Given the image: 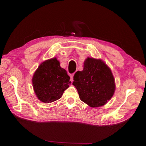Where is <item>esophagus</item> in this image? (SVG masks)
I'll return each mask as SVG.
<instances>
[{
	"mask_svg": "<svg viewBox=\"0 0 146 146\" xmlns=\"http://www.w3.org/2000/svg\"><path fill=\"white\" fill-rule=\"evenodd\" d=\"M73 76H74V73L73 74H70V81L73 82Z\"/></svg>",
	"mask_w": 146,
	"mask_h": 146,
	"instance_id": "1",
	"label": "esophagus"
}]
</instances>
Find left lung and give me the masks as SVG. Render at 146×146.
<instances>
[{"label": "left lung", "instance_id": "1", "mask_svg": "<svg viewBox=\"0 0 146 146\" xmlns=\"http://www.w3.org/2000/svg\"><path fill=\"white\" fill-rule=\"evenodd\" d=\"M80 100L91 107L103 106L114 94V78L110 69L100 60L88 58L83 70L73 76Z\"/></svg>", "mask_w": 146, "mask_h": 146}]
</instances>
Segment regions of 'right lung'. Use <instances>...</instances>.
<instances>
[{
    "label": "right lung",
    "instance_id": "obj_1",
    "mask_svg": "<svg viewBox=\"0 0 146 146\" xmlns=\"http://www.w3.org/2000/svg\"><path fill=\"white\" fill-rule=\"evenodd\" d=\"M66 71L60 67L56 58L46 60L39 65L33 77L34 90L39 100L51 103L60 99L71 82Z\"/></svg>",
    "mask_w": 146,
    "mask_h": 146
}]
</instances>
